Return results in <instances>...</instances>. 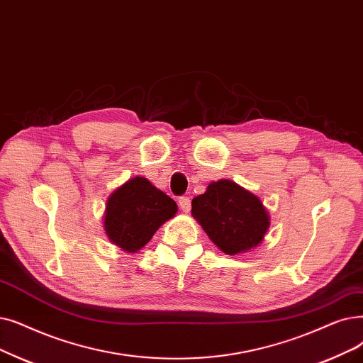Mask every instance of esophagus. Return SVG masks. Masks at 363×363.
Instances as JSON below:
<instances>
[{
  "label": "esophagus",
  "mask_w": 363,
  "mask_h": 363,
  "mask_svg": "<svg viewBox=\"0 0 363 363\" xmlns=\"http://www.w3.org/2000/svg\"><path fill=\"white\" fill-rule=\"evenodd\" d=\"M178 203H179V208L182 209V212L188 213V212H190V211H191V200H190V199H188V197H185V196L179 197Z\"/></svg>",
  "instance_id": "34e87169"
}]
</instances>
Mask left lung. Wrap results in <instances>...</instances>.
<instances>
[{
    "mask_svg": "<svg viewBox=\"0 0 363 363\" xmlns=\"http://www.w3.org/2000/svg\"><path fill=\"white\" fill-rule=\"evenodd\" d=\"M191 206V215L227 255L257 247L270 227L261 200L228 179L211 182L206 193L193 199Z\"/></svg>",
    "mask_w": 363,
    "mask_h": 363,
    "instance_id": "obj_1",
    "label": "left lung"
}]
</instances>
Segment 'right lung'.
Listing matches in <instances>:
<instances>
[{
	"mask_svg": "<svg viewBox=\"0 0 363 363\" xmlns=\"http://www.w3.org/2000/svg\"><path fill=\"white\" fill-rule=\"evenodd\" d=\"M177 212V203L167 194L148 179L136 177L108 197L104 228L111 243L135 254Z\"/></svg>",
	"mask_w": 363,
	"mask_h": 363,
	"instance_id": "1",
	"label": "right lung"
}]
</instances>
